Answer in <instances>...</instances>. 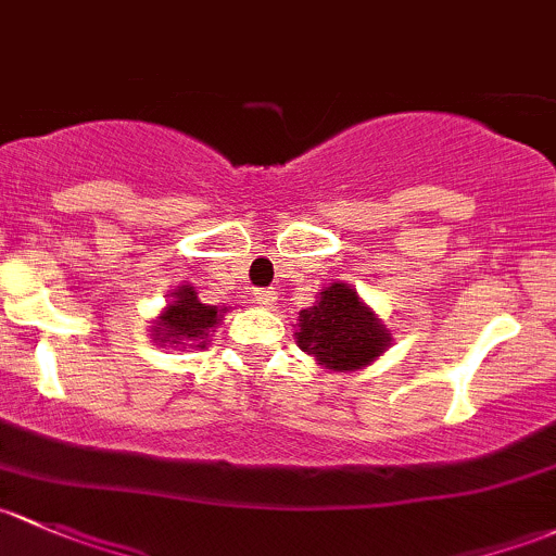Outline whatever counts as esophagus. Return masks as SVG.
I'll use <instances>...</instances> for the list:
<instances>
[{"label": "esophagus", "mask_w": 556, "mask_h": 556, "mask_svg": "<svg viewBox=\"0 0 556 556\" xmlns=\"http://www.w3.org/2000/svg\"><path fill=\"white\" fill-rule=\"evenodd\" d=\"M255 301L261 303V306H266V308H271L274 306V290H255Z\"/></svg>", "instance_id": "1"}]
</instances>
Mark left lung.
Returning a JSON list of instances; mask_svg holds the SVG:
<instances>
[{
  "label": "left lung",
  "mask_w": 556,
  "mask_h": 556,
  "mask_svg": "<svg viewBox=\"0 0 556 556\" xmlns=\"http://www.w3.org/2000/svg\"><path fill=\"white\" fill-rule=\"evenodd\" d=\"M295 341L327 370H362L391 343V332L362 303L352 285L332 282L298 317Z\"/></svg>",
  "instance_id": "left-lung-1"
}]
</instances>
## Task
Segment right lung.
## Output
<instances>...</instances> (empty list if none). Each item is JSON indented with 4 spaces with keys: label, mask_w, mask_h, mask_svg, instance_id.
Here are the masks:
<instances>
[{
    "label": "right lung",
    "mask_w": 556,
    "mask_h": 556,
    "mask_svg": "<svg viewBox=\"0 0 556 556\" xmlns=\"http://www.w3.org/2000/svg\"><path fill=\"white\" fill-rule=\"evenodd\" d=\"M226 308L207 306L197 298V290L191 285H184L173 293V301L167 303L165 312L154 319V341L162 346H204V338L218 327Z\"/></svg>",
    "instance_id": "1"
}]
</instances>
